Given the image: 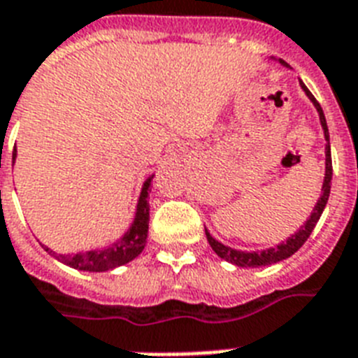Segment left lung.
<instances>
[{
  "mask_svg": "<svg viewBox=\"0 0 358 358\" xmlns=\"http://www.w3.org/2000/svg\"><path fill=\"white\" fill-rule=\"evenodd\" d=\"M280 64L283 66H287L285 62L280 60ZM302 85V90L306 91V94L309 96V100L313 102V106L317 108L318 115H320V124H322V129H324V137H326L327 144H326V177H324V185H322V196L318 197L317 205L313 208L311 215H309V220L303 223L300 229L287 238L285 241H282L280 245L276 247H271L267 250H259V252H247V250H236V249H230L227 245L220 243L217 239H214L210 236V232L205 229V234L206 239H208V243H210L212 250H214L220 258H223L225 262H230V264L238 265V267H265V265H273V264H278L282 259L289 258L292 254L296 252L300 247L307 241V238L311 236L313 229L315 225L318 223L320 220L322 212L326 208L327 205V199H329V192H331V177H333V164H331V146H329V131H327V124H326V117H324V111H322L320 104L317 102V99L313 96V93L306 87L303 82H300Z\"/></svg>",
  "mask_w": 358,
  "mask_h": 358,
  "instance_id": "1",
  "label": "left lung"
}]
</instances>
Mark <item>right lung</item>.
Returning <instances> with one entry per match:
<instances>
[{"label":"right lung","mask_w":358,"mask_h":358,"mask_svg":"<svg viewBox=\"0 0 358 358\" xmlns=\"http://www.w3.org/2000/svg\"><path fill=\"white\" fill-rule=\"evenodd\" d=\"M16 150V148H14ZM152 177H148L141 190V197L137 203V212H135V220L128 232L120 239H117L113 245L104 247V249L85 250L78 254H56L49 247H43L47 252L55 256L58 262L69 265L78 271H90V273H104L109 268L120 267V265L128 264L135 259L138 254L143 252L146 247L148 238V223H150V203H148V192L152 186Z\"/></svg>","instance_id":"add662e5"}]
</instances>
